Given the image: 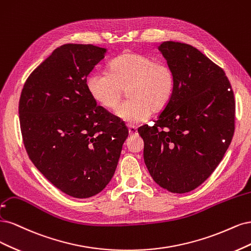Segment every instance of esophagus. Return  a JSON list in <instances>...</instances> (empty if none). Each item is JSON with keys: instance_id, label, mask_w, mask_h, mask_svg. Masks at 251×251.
I'll return each instance as SVG.
<instances>
[{"instance_id": "34e87169", "label": "esophagus", "mask_w": 251, "mask_h": 251, "mask_svg": "<svg viewBox=\"0 0 251 251\" xmlns=\"http://www.w3.org/2000/svg\"><path fill=\"white\" fill-rule=\"evenodd\" d=\"M129 134L130 135H135V134H137V128L136 127H134V126H130L129 127Z\"/></svg>"}]
</instances>
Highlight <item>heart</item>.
<instances>
[{"label":"heart","instance_id":"heart-1","mask_svg":"<svg viewBox=\"0 0 251 251\" xmlns=\"http://www.w3.org/2000/svg\"><path fill=\"white\" fill-rule=\"evenodd\" d=\"M176 78L165 62L143 53L125 51L110 62V73L94 72L86 86L93 98L107 109L117 107L124 90L128 100L117 108V116L128 124H141L163 111L171 101Z\"/></svg>","mask_w":251,"mask_h":251}]
</instances>
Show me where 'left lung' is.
Instances as JSON below:
<instances>
[{
  "label": "left lung",
  "instance_id": "obj_1",
  "mask_svg": "<svg viewBox=\"0 0 251 251\" xmlns=\"http://www.w3.org/2000/svg\"><path fill=\"white\" fill-rule=\"evenodd\" d=\"M158 50L174 71L175 91L153 126L144 125V160L161 188H198L220 164L234 132L236 101L222 68L191 45L166 42Z\"/></svg>",
  "mask_w": 251,
  "mask_h": 251
}]
</instances>
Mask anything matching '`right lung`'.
<instances>
[{
	"instance_id": "right-lung-1",
	"label": "right lung",
	"mask_w": 251,
	"mask_h": 251,
	"mask_svg": "<svg viewBox=\"0 0 251 251\" xmlns=\"http://www.w3.org/2000/svg\"><path fill=\"white\" fill-rule=\"evenodd\" d=\"M104 48L67 44L31 73L19 103L24 146L33 165L67 195L88 198L115 174L128 128L97 102L86 78Z\"/></svg>"
}]
</instances>
